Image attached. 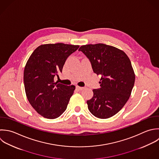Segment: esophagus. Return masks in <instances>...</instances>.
Here are the masks:
<instances>
[{"label":"esophagus","mask_w":159,"mask_h":159,"mask_svg":"<svg viewBox=\"0 0 159 159\" xmlns=\"http://www.w3.org/2000/svg\"><path fill=\"white\" fill-rule=\"evenodd\" d=\"M76 89H77V90H83L84 88V87H79V86H76Z\"/></svg>","instance_id":"obj_1"}]
</instances>
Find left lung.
<instances>
[{
  "mask_svg": "<svg viewBox=\"0 0 159 159\" xmlns=\"http://www.w3.org/2000/svg\"><path fill=\"white\" fill-rule=\"evenodd\" d=\"M89 59L94 73L101 75L100 88L93 89L87 101L90 113L100 119L119 112L128 100L135 82L131 62L126 53L102 43L87 44L79 49Z\"/></svg>",
  "mask_w": 159,
  "mask_h": 159,
  "instance_id": "obj_1",
  "label": "left lung"
}]
</instances>
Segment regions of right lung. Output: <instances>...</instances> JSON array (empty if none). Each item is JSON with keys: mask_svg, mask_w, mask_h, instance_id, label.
Segmentation results:
<instances>
[{"mask_svg": "<svg viewBox=\"0 0 159 159\" xmlns=\"http://www.w3.org/2000/svg\"><path fill=\"white\" fill-rule=\"evenodd\" d=\"M79 48L64 43L42 44L35 49L26 64L23 81L26 97L44 118H57L67 108L75 87L54 82V78L62 72L67 57Z\"/></svg>", "mask_w": 159, "mask_h": 159, "instance_id": "obj_1", "label": "right lung"}]
</instances>
